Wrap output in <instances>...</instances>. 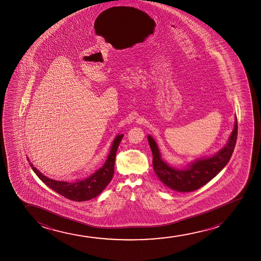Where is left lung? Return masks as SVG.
I'll use <instances>...</instances> for the list:
<instances>
[{
    "label": "left lung",
    "mask_w": 261,
    "mask_h": 261,
    "mask_svg": "<svg viewBox=\"0 0 261 261\" xmlns=\"http://www.w3.org/2000/svg\"><path fill=\"white\" fill-rule=\"evenodd\" d=\"M238 134V124L236 118L234 127L228 142L222 150L212 157L197 160L186 168H173L168 166L162 159L157 143L150 136L148 141L152 151V165L158 177L169 189L178 193H188L198 190L214 178L232 156Z\"/></svg>",
    "instance_id": "8db88e82"
}]
</instances>
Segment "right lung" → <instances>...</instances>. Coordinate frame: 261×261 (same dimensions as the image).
Returning <instances> with one entry per match:
<instances>
[{
	"instance_id": "add662e5",
	"label": "right lung",
	"mask_w": 261,
	"mask_h": 261,
	"mask_svg": "<svg viewBox=\"0 0 261 261\" xmlns=\"http://www.w3.org/2000/svg\"><path fill=\"white\" fill-rule=\"evenodd\" d=\"M123 136V135H118L116 136L111 145V151L108 156L107 161H105L101 168H99L95 173H93V175H90L89 177L82 180H75L74 182H62L49 178L43 175L39 170H37V168L33 166L32 163L29 161V158L28 160L30 167L32 168L36 175L47 186H49L50 189L54 190V192L69 200L85 201L98 196L111 182L114 174L116 153Z\"/></svg>"
}]
</instances>
